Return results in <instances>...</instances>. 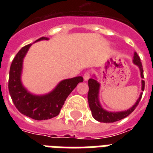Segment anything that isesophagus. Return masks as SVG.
I'll return each mask as SVG.
<instances>
[{
	"instance_id": "esophagus-1",
	"label": "esophagus",
	"mask_w": 153,
	"mask_h": 153,
	"mask_svg": "<svg viewBox=\"0 0 153 153\" xmlns=\"http://www.w3.org/2000/svg\"><path fill=\"white\" fill-rule=\"evenodd\" d=\"M91 78V73L89 71H86L85 74H83V79L84 80H86V81H87L89 79Z\"/></svg>"
}]
</instances>
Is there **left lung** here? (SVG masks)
Returning <instances> with one entry per match:
<instances>
[{"label":"left lung","instance_id":"obj_1","mask_svg":"<svg viewBox=\"0 0 153 153\" xmlns=\"http://www.w3.org/2000/svg\"><path fill=\"white\" fill-rule=\"evenodd\" d=\"M133 62L139 67L140 71V76H141L142 79H144V71H143L142 64H141V62H140V57L138 56L137 52L134 53ZM88 102L92 116L95 120L100 121V122H104V123L115 122V121H120L121 119L125 118L127 116H128L132 112H133V110L136 109V107L137 106V105L139 104V102H140V99H141V97H142V93H141L135 105L132 108L126 110V111L117 112V113L108 112L102 109L100 103H99V100H98V91H99V86H100L99 83L96 81L95 79H90L88 80ZM144 90H145V81L142 80L141 91H144Z\"/></svg>","mask_w":153,"mask_h":153}]
</instances>
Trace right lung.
I'll return each mask as SVG.
<instances>
[{
  "mask_svg": "<svg viewBox=\"0 0 153 153\" xmlns=\"http://www.w3.org/2000/svg\"><path fill=\"white\" fill-rule=\"evenodd\" d=\"M42 39H48L41 37L36 41ZM31 45L23 47L13 59L9 71L8 91L15 106L21 114L37 121L48 120L59 115L68 95L78 83L83 81V79L79 76L65 79L58 84L54 91L46 95L36 96L27 92L20 82V74L23 59Z\"/></svg>",
  "mask_w": 153,
  "mask_h": 153,
  "instance_id": "obj_1",
  "label": "right lung"
}]
</instances>
